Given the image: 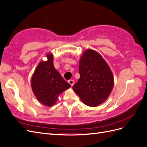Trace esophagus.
Segmentation results:
<instances>
[{"instance_id": "obj_1", "label": "esophagus", "mask_w": 147, "mask_h": 147, "mask_svg": "<svg viewBox=\"0 0 147 147\" xmlns=\"http://www.w3.org/2000/svg\"><path fill=\"white\" fill-rule=\"evenodd\" d=\"M69 83L70 84L71 86H73L74 85V81L73 80H69Z\"/></svg>"}]
</instances>
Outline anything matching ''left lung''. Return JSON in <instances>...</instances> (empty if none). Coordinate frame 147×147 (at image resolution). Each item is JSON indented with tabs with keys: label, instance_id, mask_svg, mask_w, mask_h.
Segmentation results:
<instances>
[{
	"label": "left lung",
	"instance_id": "left-lung-1",
	"mask_svg": "<svg viewBox=\"0 0 147 147\" xmlns=\"http://www.w3.org/2000/svg\"><path fill=\"white\" fill-rule=\"evenodd\" d=\"M78 81L73 86L83 103L97 107L108 98L114 85V77L109 65L100 54L91 49L84 51L80 59Z\"/></svg>",
	"mask_w": 147,
	"mask_h": 147
}]
</instances>
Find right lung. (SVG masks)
Listing matches in <instances>:
<instances>
[{"mask_svg": "<svg viewBox=\"0 0 147 147\" xmlns=\"http://www.w3.org/2000/svg\"><path fill=\"white\" fill-rule=\"evenodd\" d=\"M45 56L47 60L40 62L32 75L31 88L40 102L51 107L56 103L61 93L71 86L55 68L52 53H48Z\"/></svg>", "mask_w": 147, "mask_h": 147, "instance_id": "right-lung-1", "label": "right lung"}]
</instances>
